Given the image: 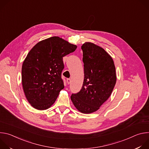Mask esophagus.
I'll return each mask as SVG.
<instances>
[{
  "mask_svg": "<svg viewBox=\"0 0 149 149\" xmlns=\"http://www.w3.org/2000/svg\"><path fill=\"white\" fill-rule=\"evenodd\" d=\"M67 84H70L71 83V79H70V78H68V79H67Z\"/></svg>",
  "mask_w": 149,
  "mask_h": 149,
  "instance_id": "esophagus-1",
  "label": "esophagus"
}]
</instances>
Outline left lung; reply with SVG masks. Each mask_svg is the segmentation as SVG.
Masks as SVG:
<instances>
[{"label": "left lung", "instance_id": "obj_1", "mask_svg": "<svg viewBox=\"0 0 149 149\" xmlns=\"http://www.w3.org/2000/svg\"><path fill=\"white\" fill-rule=\"evenodd\" d=\"M81 49L84 79L80 91L72 94L71 99L79 111L90 114L110 97L117 80L116 67L111 56L102 48L85 42Z\"/></svg>", "mask_w": 149, "mask_h": 149}]
</instances>
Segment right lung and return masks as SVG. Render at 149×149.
Here are the masks:
<instances>
[{
  "label": "right lung",
  "instance_id": "obj_1",
  "mask_svg": "<svg viewBox=\"0 0 149 149\" xmlns=\"http://www.w3.org/2000/svg\"><path fill=\"white\" fill-rule=\"evenodd\" d=\"M77 46L58 36L37 43L29 52L22 67V82L25 97L39 110L51 107L64 88L61 73L63 57L73 52Z\"/></svg>",
  "mask_w": 149,
  "mask_h": 149
}]
</instances>
